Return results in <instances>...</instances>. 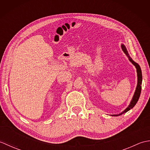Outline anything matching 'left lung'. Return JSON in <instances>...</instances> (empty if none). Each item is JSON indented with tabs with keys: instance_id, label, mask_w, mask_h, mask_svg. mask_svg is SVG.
I'll return each instance as SVG.
<instances>
[{
	"instance_id": "8db88e82",
	"label": "left lung",
	"mask_w": 150,
	"mask_h": 150,
	"mask_svg": "<svg viewBox=\"0 0 150 150\" xmlns=\"http://www.w3.org/2000/svg\"><path fill=\"white\" fill-rule=\"evenodd\" d=\"M121 48H122L124 53L126 54V56L128 57V59H129V61L131 62L135 66V68L137 69V85L136 90L135 91L134 95H133V96L132 97V99L131 102H130L129 106L127 107L126 109L122 111V112H121L119 114L111 115V116H115V117L119 116V115H121L126 113L127 111H128L129 110L132 109V108L135 106V104H137V101H138L139 98L140 97V95H141V88H142L141 84H142V71H141V67H140V66L137 63L135 62V61H133L131 57H129L128 51H127V50H126V47L123 44H121Z\"/></svg>"
}]
</instances>
